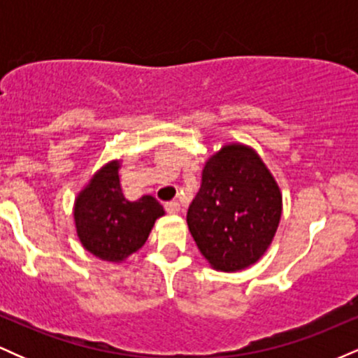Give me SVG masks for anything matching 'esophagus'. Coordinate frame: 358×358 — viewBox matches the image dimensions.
I'll return each instance as SVG.
<instances>
[{
    "instance_id": "obj_1",
    "label": "esophagus",
    "mask_w": 358,
    "mask_h": 358,
    "mask_svg": "<svg viewBox=\"0 0 358 358\" xmlns=\"http://www.w3.org/2000/svg\"><path fill=\"white\" fill-rule=\"evenodd\" d=\"M165 210L168 213H178L180 212V203L176 200H171V202L165 203Z\"/></svg>"
}]
</instances>
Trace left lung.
Segmentation results:
<instances>
[{"mask_svg":"<svg viewBox=\"0 0 358 358\" xmlns=\"http://www.w3.org/2000/svg\"><path fill=\"white\" fill-rule=\"evenodd\" d=\"M281 219V193L257 153L224 146L207 162L187 224L212 268L232 273L259 261Z\"/></svg>","mask_w":358,"mask_h":358,"instance_id":"8db88e82","label":"left lung"}]
</instances>
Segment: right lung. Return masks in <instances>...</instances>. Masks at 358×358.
<instances>
[{
    "label": "right lung",
    "instance_id": "right-lung-1",
    "mask_svg": "<svg viewBox=\"0 0 358 358\" xmlns=\"http://www.w3.org/2000/svg\"><path fill=\"white\" fill-rule=\"evenodd\" d=\"M119 163L113 162L90 180L76 200L73 219L85 249L102 261L121 262L143 248L155 220L165 215L151 195L129 202L119 183Z\"/></svg>",
    "mask_w": 358,
    "mask_h": 358
}]
</instances>
